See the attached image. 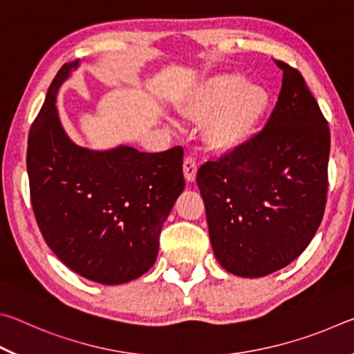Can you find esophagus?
I'll return each mask as SVG.
<instances>
[{"instance_id":"obj_1","label":"esophagus","mask_w":354,"mask_h":354,"mask_svg":"<svg viewBox=\"0 0 354 354\" xmlns=\"http://www.w3.org/2000/svg\"><path fill=\"white\" fill-rule=\"evenodd\" d=\"M184 170V178L187 183H194L196 178V170H198V165H196L194 158H185L183 164Z\"/></svg>"}]
</instances>
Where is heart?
I'll return each mask as SVG.
<instances>
[{
  "label": "heart",
  "instance_id": "heart-1",
  "mask_svg": "<svg viewBox=\"0 0 354 354\" xmlns=\"http://www.w3.org/2000/svg\"><path fill=\"white\" fill-rule=\"evenodd\" d=\"M270 109V93L237 73H218L203 81L185 103L195 118H206L203 139L217 153L247 147Z\"/></svg>",
  "mask_w": 354,
  "mask_h": 354
}]
</instances>
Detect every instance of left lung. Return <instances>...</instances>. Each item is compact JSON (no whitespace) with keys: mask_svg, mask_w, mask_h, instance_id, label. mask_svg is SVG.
Listing matches in <instances>:
<instances>
[{"mask_svg":"<svg viewBox=\"0 0 354 354\" xmlns=\"http://www.w3.org/2000/svg\"><path fill=\"white\" fill-rule=\"evenodd\" d=\"M277 106L247 147L196 173L214 254L243 278L297 259L325 214L329 128L301 73L286 62Z\"/></svg>","mask_w":354,"mask_h":354,"instance_id":"8db88e82","label":"left lung"}]
</instances>
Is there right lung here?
<instances>
[{"label": "right lung", "instance_id": "obj_1", "mask_svg": "<svg viewBox=\"0 0 354 354\" xmlns=\"http://www.w3.org/2000/svg\"><path fill=\"white\" fill-rule=\"evenodd\" d=\"M80 61L62 65L28 139L32 211L41 236L70 270L100 284H123L153 267L159 236L184 190L181 147L142 153L77 147L57 115L59 87Z\"/></svg>", "mask_w": 354, "mask_h": 354}]
</instances>
